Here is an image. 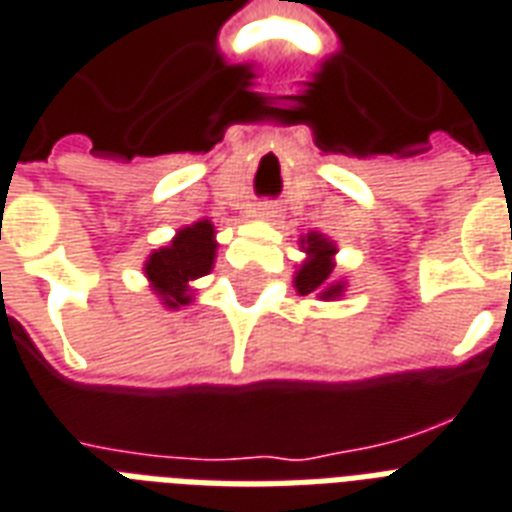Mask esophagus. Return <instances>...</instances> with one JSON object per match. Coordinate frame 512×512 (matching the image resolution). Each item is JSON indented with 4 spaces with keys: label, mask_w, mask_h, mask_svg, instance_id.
I'll return each instance as SVG.
<instances>
[{
    "label": "esophagus",
    "mask_w": 512,
    "mask_h": 512,
    "mask_svg": "<svg viewBox=\"0 0 512 512\" xmlns=\"http://www.w3.org/2000/svg\"><path fill=\"white\" fill-rule=\"evenodd\" d=\"M257 214H260V217H265V220H271V217H276V204H271V201H265V204H260Z\"/></svg>",
    "instance_id": "obj_1"
}]
</instances>
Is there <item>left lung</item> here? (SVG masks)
<instances>
[{"mask_svg":"<svg viewBox=\"0 0 512 512\" xmlns=\"http://www.w3.org/2000/svg\"><path fill=\"white\" fill-rule=\"evenodd\" d=\"M308 257L303 268L295 276V287L300 295H319V298H338L343 292V284H330L333 273V255L335 247L317 233H311L306 239Z\"/></svg>","mask_w":512,"mask_h":512,"instance_id":"obj_1","label":"left lung"}]
</instances>
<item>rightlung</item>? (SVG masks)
Here are the masks:
<instances>
[{
  "mask_svg": "<svg viewBox=\"0 0 512 512\" xmlns=\"http://www.w3.org/2000/svg\"><path fill=\"white\" fill-rule=\"evenodd\" d=\"M214 247L217 244H214L212 222L201 220L190 228L179 230L177 239L166 249L152 252L144 273L166 306L179 308L190 303L187 282L212 271Z\"/></svg>",
  "mask_w": 512,
  "mask_h": 512,
  "instance_id": "add662e5",
  "label": "right lung"
}]
</instances>
